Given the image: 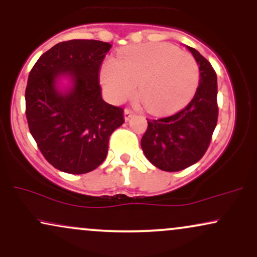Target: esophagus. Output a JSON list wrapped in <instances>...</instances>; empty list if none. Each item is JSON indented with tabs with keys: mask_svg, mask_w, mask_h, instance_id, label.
Masks as SVG:
<instances>
[{
	"mask_svg": "<svg viewBox=\"0 0 257 257\" xmlns=\"http://www.w3.org/2000/svg\"><path fill=\"white\" fill-rule=\"evenodd\" d=\"M133 114H134V112H133L132 110H129V108H125V110H124V119L129 120L133 117Z\"/></svg>",
	"mask_w": 257,
	"mask_h": 257,
	"instance_id": "esophagus-1",
	"label": "esophagus"
}]
</instances>
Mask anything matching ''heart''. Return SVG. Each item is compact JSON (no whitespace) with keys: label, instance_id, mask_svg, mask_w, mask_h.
Segmentation results:
<instances>
[{"label":"heart","instance_id":"obj_1","mask_svg":"<svg viewBox=\"0 0 257 257\" xmlns=\"http://www.w3.org/2000/svg\"><path fill=\"white\" fill-rule=\"evenodd\" d=\"M100 82L114 102L139 96L153 113H170L192 100L199 84V67L191 54L166 43L129 47L100 69Z\"/></svg>","mask_w":257,"mask_h":257}]
</instances>
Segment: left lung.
Returning a JSON list of instances; mask_svg holds the SVG:
<instances>
[{
  "label": "left lung",
  "instance_id": "obj_1",
  "mask_svg": "<svg viewBox=\"0 0 257 257\" xmlns=\"http://www.w3.org/2000/svg\"><path fill=\"white\" fill-rule=\"evenodd\" d=\"M199 66V85L191 102L173 116L147 119L141 139L146 158L164 172H179L204 156L217 123V78L198 51L186 46Z\"/></svg>",
  "mask_w": 257,
  "mask_h": 257
}]
</instances>
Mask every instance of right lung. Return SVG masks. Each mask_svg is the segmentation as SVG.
Segmentation results:
<instances>
[{
    "instance_id": "1",
    "label": "right lung",
    "mask_w": 257,
    "mask_h": 257,
    "mask_svg": "<svg viewBox=\"0 0 257 257\" xmlns=\"http://www.w3.org/2000/svg\"><path fill=\"white\" fill-rule=\"evenodd\" d=\"M111 44L60 42L41 55L29 75L26 118L32 138L53 167L85 174L105 161L123 110L101 96L99 72Z\"/></svg>"
}]
</instances>
